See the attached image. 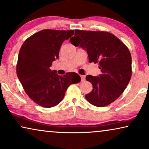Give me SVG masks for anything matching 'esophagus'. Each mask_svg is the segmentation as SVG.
Returning <instances> with one entry per match:
<instances>
[{
	"instance_id": "34e87169",
	"label": "esophagus",
	"mask_w": 149,
	"mask_h": 149,
	"mask_svg": "<svg viewBox=\"0 0 149 149\" xmlns=\"http://www.w3.org/2000/svg\"><path fill=\"white\" fill-rule=\"evenodd\" d=\"M81 81H84L85 79V75H81Z\"/></svg>"
}]
</instances>
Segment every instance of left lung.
Here are the masks:
<instances>
[{
  "instance_id": "1",
  "label": "left lung",
  "mask_w": 149,
  "mask_h": 149,
  "mask_svg": "<svg viewBox=\"0 0 149 149\" xmlns=\"http://www.w3.org/2000/svg\"><path fill=\"white\" fill-rule=\"evenodd\" d=\"M70 41L74 46L85 49L90 63L100 64V76L86 77L93 85L86 100L97 107L107 106L117 100L132 76V58L126 45L107 31L76 29Z\"/></svg>"
}]
</instances>
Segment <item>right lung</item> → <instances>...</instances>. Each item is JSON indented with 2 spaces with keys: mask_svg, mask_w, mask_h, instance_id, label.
<instances>
[{
  "mask_svg": "<svg viewBox=\"0 0 149 149\" xmlns=\"http://www.w3.org/2000/svg\"><path fill=\"white\" fill-rule=\"evenodd\" d=\"M73 35V30L44 29L28 38L21 47L17 77L27 95L39 105L47 108L56 106L71 84L81 81L76 72L59 76L56 70L49 68L59 58L62 43Z\"/></svg>",
  "mask_w": 149,
  "mask_h": 149,
  "instance_id": "obj_1",
  "label": "right lung"
}]
</instances>
